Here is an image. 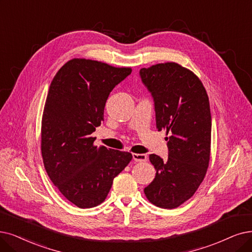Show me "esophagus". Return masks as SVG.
<instances>
[{
  "instance_id": "1",
  "label": "esophagus",
  "mask_w": 252,
  "mask_h": 252,
  "mask_svg": "<svg viewBox=\"0 0 252 252\" xmlns=\"http://www.w3.org/2000/svg\"><path fill=\"white\" fill-rule=\"evenodd\" d=\"M132 158L136 162H144V161L147 160V155L146 154H132Z\"/></svg>"
}]
</instances>
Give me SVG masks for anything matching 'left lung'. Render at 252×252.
<instances>
[{
    "label": "left lung",
    "instance_id": "1",
    "mask_svg": "<svg viewBox=\"0 0 252 252\" xmlns=\"http://www.w3.org/2000/svg\"><path fill=\"white\" fill-rule=\"evenodd\" d=\"M139 75L153 97L158 131L170 134L168 158L149 157L156 176L144 191L153 205L174 209L194 194L207 173L212 128L209 97L199 78L174 62L142 68Z\"/></svg>",
    "mask_w": 252,
    "mask_h": 252
}]
</instances>
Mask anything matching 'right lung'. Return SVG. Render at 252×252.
<instances>
[{
  "label": "right lung",
  "mask_w": 252,
  "mask_h": 252,
  "mask_svg": "<svg viewBox=\"0 0 252 252\" xmlns=\"http://www.w3.org/2000/svg\"><path fill=\"white\" fill-rule=\"evenodd\" d=\"M131 71L72 59L49 86L41 126L43 163L54 185L78 208L101 204L132 159L131 153L94 146L91 136L102 123L109 93Z\"/></svg>",
  "instance_id": "add662e5"
}]
</instances>
